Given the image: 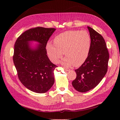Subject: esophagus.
<instances>
[{
  "instance_id": "34e87169",
  "label": "esophagus",
  "mask_w": 120,
  "mask_h": 120,
  "mask_svg": "<svg viewBox=\"0 0 120 120\" xmlns=\"http://www.w3.org/2000/svg\"><path fill=\"white\" fill-rule=\"evenodd\" d=\"M64 69L65 70H66V71H70V69H68V68H65V67H64Z\"/></svg>"
}]
</instances>
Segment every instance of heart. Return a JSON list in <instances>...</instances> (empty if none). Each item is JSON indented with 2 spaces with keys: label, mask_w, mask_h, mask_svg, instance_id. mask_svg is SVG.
I'll return each instance as SVG.
<instances>
[{
  "label": "heart",
  "mask_w": 120,
  "mask_h": 120,
  "mask_svg": "<svg viewBox=\"0 0 120 120\" xmlns=\"http://www.w3.org/2000/svg\"><path fill=\"white\" fill-rule=\"evenodd\" d=\"M54 44L47 43L46 49L49 60L57 64L63 57L64 66L75 67L82 66L88 57L91 46V38L86 30H69L57 35L53 40Z\"/></svg>",
  "instance_id": "heart-1"
}]
</instances>
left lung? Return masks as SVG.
I'll return each instance as SVG.
<instances>
[{"mask_svg":"<svg viewBox=\"0 0 120 120\" xmlns=\"http://www.w3.org/2000/svg\"><path fill=\"white\" fill-rule=\"evenodd\" d=\"M91 38V46L88 57L75 70L77 77L72 85L78 92L84 93L94 89L106 74L109 54L103 37L88 26Z\"/></svg>","mask_w":120,"mask_h":120,"instance_id":"obj_1","label":"left lung"}]
</instances>
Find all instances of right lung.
I'll return each instance as SVG.
<instances>
[{
    "label": "right lung",
    "instance_id": "obj_1",
    "mask_svg": "<svg viewBox=\"0 0 120 120\" xmlns=\"http://www.w3.org/2000/svg\"><path fill=\"white\" fill-rule=\"evenodd\" d=\"M56 30L54 28L37 27L24 32L14 45L13 60L19 79L27 89L37 93H45L54 82L53 71L57 66L47 56L46 45ZM39 44L32 48L30 42Z\"/></svg>",
    "mask_w": 120,
    "mask_h": 120
}]
</instances>
